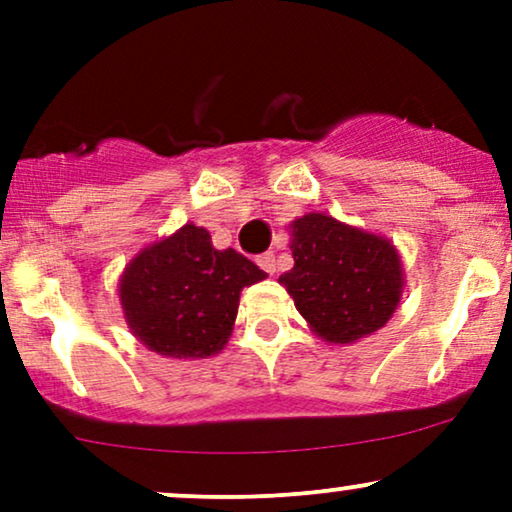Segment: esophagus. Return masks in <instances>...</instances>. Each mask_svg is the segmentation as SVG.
Listing matches in <instances>:
<instances>
[{"label": "esophagus", "mask_w": 512, "mask_h": 512, "mask_svg": "<svg viewBox=\"0 0 512 512\" xmlns=\"http://www.w3.org/2000/svg\"><path fill=\"white\" fill-rule=\"evenodd\" d=\"M257 264L264 269L267 274L276 272V262H274V252H264V255L257 257Z\"/></svg>", "instance_id": "esophagus-1"}]
</instances>
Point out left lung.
Here are the masks:
<instances>
[{"label":"left lung","instance_id":"left-lung-1","mask_svg":"<svg viewBox=\"0 0 512 512\" xmlns=\"http://www.w3.org/2000/svg\"><path fill=\"white\" fill-rule=\"evenodd\" d=\"M291 228L293 267L279 281L310 327L330 344L380 330L402 296L397 250L325 214H305Z\"/></svg>","mask_w":512,"mask_h":512}]
</instances>
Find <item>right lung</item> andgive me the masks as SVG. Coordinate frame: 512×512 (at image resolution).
<instances>
[{
	"instance_id": "add662e5",
	"label": "right lung",
	"mask_w": 512,
	"mask_h": 512,
	"mask_svg": "<svg viewBox=\"0 0 512 512\" xmlns=\"http://www.w3.org/2000/svg\"><path fill=\"white\" fill-rule=\"evenodd\" d=\"M264 274L233 248L216 250L207 228L182 226L134 257L120 279L129 330L170 358L219 354L238 315L240 291Z\"/></svg>"
}]
</instances>
